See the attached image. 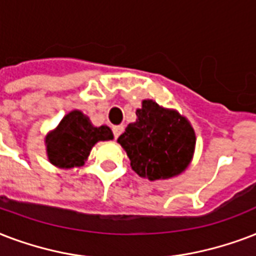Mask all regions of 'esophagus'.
Masks as SVG:
<instances>
[{"label":"esophagus","instance_id":"34e87169","mask_svg":"<svg viewBox=\"0 0 256 256\" xmlns=\"http://www.w3.org/2000/svg\"><path fill=\"white\" fill-rule=\"evenodd\" d=\"M112 130H114V138H118L120 134H122V132L124 130V126H116L112 128Z\"/></svg>","mask_w":256,"mask_h":256}]
</instances>
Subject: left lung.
<instances>
[{
  "instance_id": "left-lung-1",
  "label": "left lung",
  "mask_w": 256,
  "mask_h": 256,
  "mask_svg": "<svg viewBox=\"0 0 256 256\" xmlns=\"http://www.w3.org/2000/svg\"><path fill=\"white\" fill-rule=\"evenodd\" d=\"M136 116V122L118 138L126 150L132 170L148 180L170 179L182 174L191 160L196 140L187 118L152 100L142 101Z\"/></svg>"
}]
</instances>
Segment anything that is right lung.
<instances>
[{"label":"right lung","instance_id":"1","mask_svg":"<svg viewBox=\"0 0 256 256\" xmlns=\"http://www.w3.org/2000/svg\"><path fill=\"white\" fill-rule=\"evenodd\" d=\"M112 138L114 134L108 126L96 128L89 122L86 116L78 110H73L46 138L48 156L50 163L57 167H80L97 142Z\"/></svg>","mask_w":256,"mask_h":256}]
</instances>
